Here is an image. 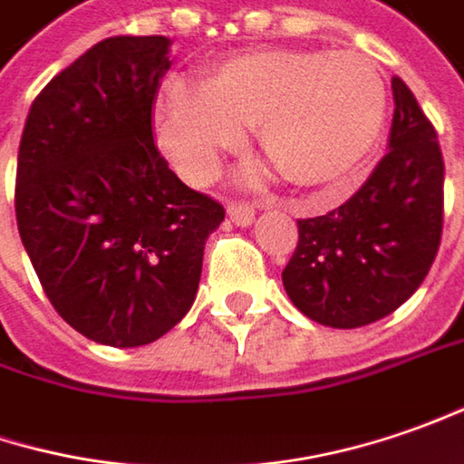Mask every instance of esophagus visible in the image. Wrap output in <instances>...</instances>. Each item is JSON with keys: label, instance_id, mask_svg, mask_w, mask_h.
<instances>
[{"label": "esophagus", "instance_id": "1", "mask_svg": "<svg viewBox=\"0 0 464 464\" xmlns=\"http://www.w3.org/2000/svg\"><path fill=\"white\" fill-rule=\"evenodd\" d=\"M254 208L246 205V202H228V218H231L236 226H241V228H246L254 223Z\"/></svg>", "mask_w": 464, "mask_h": 464}]
</instances>
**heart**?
I'll return each mask as SVG.
<instances>
[{
    "label": "heart",
    "instance_id": "heart-1",
    "mask_svg": "<svg viewBox=\"0 0 464 464\" xmlns=\"http://www.w3.org/2000/svg\"><path fill=\"white\" fill-rule=\"evenodd\" d=\"M385 122V84L362 53L259 48L218 61L202 87L174 79L156 102V133L189 179L216 174L220 156L256 143L282 179L318 189L346 179Z\"/></svg>",
    "mask_w": 464,
    "mask_h": 464
}]
</instances>
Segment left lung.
Wrapping results in <instances>:
<instances>
[{"label":"left lung","mask_w":464,"mask_h":464,"mask_svg":"<svg viewBox=\"0 0 464 464\" xmlns=\"http://www.w3.org/2000/svg\"><path fill=\"white\" fill-rule=\"evenodd\" d=\"M388 153L360 192L326 216L297 220L282 285L303 315L360 328L401 308L429 275L441 241L444 159L437 130L392 76Z\"/></svg>","instance_id":"left-lung-1"}]
</instances>
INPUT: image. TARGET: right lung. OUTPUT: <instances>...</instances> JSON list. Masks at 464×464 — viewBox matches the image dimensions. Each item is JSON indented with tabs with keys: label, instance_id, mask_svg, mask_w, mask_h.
I'll use <instances>...</instances> for the list:
<instances>
[{
	"label": "right lung",
	"instance_id": "obj_1",
	"mask_svg": "<svg viewBox=\"0 0 464 464\" xmlns=\"http://www.w3.org/2000/svg\"><path fill=\"white\" fill-rule=\"evenodd\" d=\"M164 35L97 43L53 76L24 121L14 213L58 315L107 346L161 339L192 308L226 210L153 143Z\"/></svg>",
	"mask_w": 464,
	"mask_h": 464
}]
</instances>
